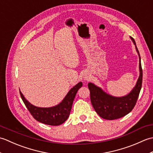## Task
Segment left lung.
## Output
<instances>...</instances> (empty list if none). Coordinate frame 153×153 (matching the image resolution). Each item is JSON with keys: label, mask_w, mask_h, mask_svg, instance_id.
<instances>
[{"label": "left lung", "mask_w": 153, "mask_h": 153, "mask_svg": "<svg viewBox=\"0 0 153 153\" xmlns=\"http://www.w3.org/2000/svg\"><path fill=\"white\" fill-rule=\"evenodd\" d=\"M131 39L135 45L136 51L139 57V77L131 91L123 97H113L105 93L95 84L88 83L91 102L96 112L102 118L112 120L122 118L130 112L137 102L142 86L143 70L140 54L136 47L135 41L132 37Z\"/></svg>", "instance_id": "8db88e82"}]
</instances>
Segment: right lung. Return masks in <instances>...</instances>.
Segmentation results:
<instances>
[{
  "mask_svg": "<svg viewBox=\"0 0 153 153\" xmlns=\"http://www.w3.org/2000/svg\"><path fill=\"white\" fill-rule=\"evenodd\" d=\"M82 85V82L77 83L69 91L60 104L49 108H41L31 105L25 99L20 91L19 93L25 106L35 120L47 125L59 126L63 123L69 117L75 97L77 91Z\"/></svg>",
  "mask_w": 153,
  "mask_h": 153,
  "instance_id": "obj_1",
  "label": "right lung"
}]
</instances>
